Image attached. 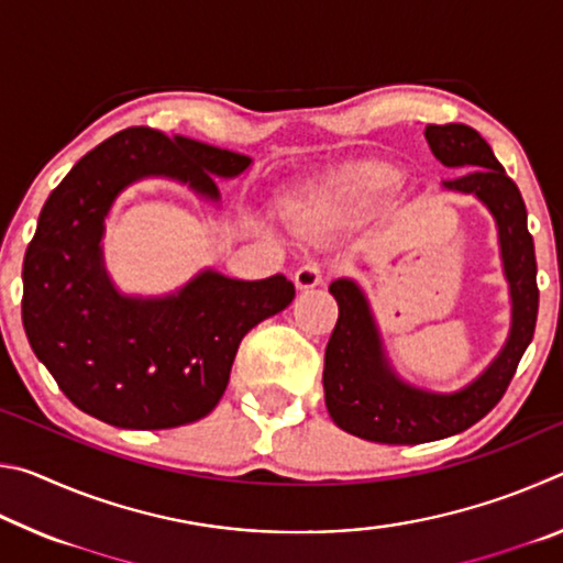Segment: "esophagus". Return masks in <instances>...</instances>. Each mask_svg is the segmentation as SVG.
Wrapping results in <instances>:
<instances>
[{
	"label": "esophagus",
	"mask_w": 563,
	"mask_h": 563,
	"mask_svg": "<svg viewBox=\"0 0 563 563\" xmlns=\"http://www.w3.org/2000/svg\"><path fill=\"white\" fill-rule=\"evenodd\" d=\"M292 283L298 290H312L325 283V273L320 271V265H302V268L295 271Z\"/></svg>",
	"instance_id": "obj_1"
}]
</instances>
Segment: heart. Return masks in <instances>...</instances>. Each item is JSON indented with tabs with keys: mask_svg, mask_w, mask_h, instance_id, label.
Instances as JSON below:
<instances>
[{
	"mask_svg": "<svg viewBox=\"0 0 563 563\" xmlns=\"http://www.w3.org/2000/svg\"><path fill=\"white\" fill-rule=\"evenodd\" d=\"M402 168L383 158L352 161L295 190L283 216L302 235H325L365 218L402 184Z\"/></svg>",
	"mask_w": 563,
	"mask_h": 563,
	"instance_id": "heart-1",
	"label": "heart"
}]
</instances>
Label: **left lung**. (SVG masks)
Returning a JSON list of instances; mask_svg holds the SVG:
<instances>
[{"mask_svg":"<svg viewBox=\"0 0 563 563\" xmlns=\"http://www.w3.org/2000/svg\"><path fill=\"white\" fill-rule=\"evenodd\" d=\"M424 139L437 161L446 168L464 170L462 176L442 180V186L454 194L476 196L497 221L504 278L511 298V328L499 355L474 383L452 395L430 393L405 383L389 365L360 285L350 278L332 280L330 292L338 300L340 316L322 369L328 412L340 430L379 444H422L470 430L507 393L537 328V255L517 184L472 126H427Z\"/></svg>","mask_w":563,"mask_h":563,"instance_id":"1","label":"left lung"}]
</instances>
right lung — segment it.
<instances>
[{
  "label": "right lung",
  "instance_id": "1",
  "mask_svg": "<svg viewBox=\"0 0 563 563\" xmlns=\"http://www.w3.org/2000/svg\"><path fill=\"white\" fill-rule=\"evenodd\" d=\"M253 161L136 126L113 133L52 190L24 255L22 322L62 393L121 430H170L213 412L247 330L295 298L285 275L201 271L164 298L121 295L103 265V221L123 188L164 176L218 203L216 178Z\"/></svg>",
  "mask_w": 563,
  "mask_h": 563
}]
</instances>
